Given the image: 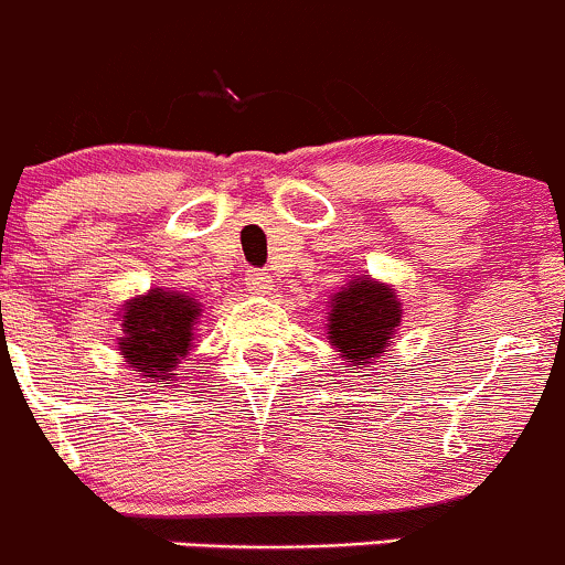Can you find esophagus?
Returning <instances> with one entry per match:
<instances>
[{"instance_id":"esophagus-1","label":"esophagus","mask_w":565,"mask_h":565,"mask_svg":"<svg viewBox=\"0 0 565 565\" xmlns=\"http://www.w3.org/2000/svg\"><path fill=\"white\" fill-rule=\"evenodd\" d=\"M245 285H247V290H253V294H271V288H275V285H271V275L264 269L247 271Z\"/></svg>"}]
</instances>
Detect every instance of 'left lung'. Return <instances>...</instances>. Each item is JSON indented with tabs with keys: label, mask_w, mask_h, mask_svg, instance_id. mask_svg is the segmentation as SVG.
<instances>
[{
	"label": "left lung",
	"mask_w": 565,
	"mask_h": 565,
	"mask_svg": "<svg viewBox=\"0 0 565 565\" xmlns=\"http://www.w3.org/2000/svg\"><path fill=\"white\" fill-rule=\"evenodd\" d=\"M398 323L402 307L393 288L374 282L372 277L350 282L331 299L329 339L337 353L355 366H366L385 353Z\"/></svg>",
	"instance_id": "8db88e82"
}]
</instances>
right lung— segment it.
Wrapping results in <instances>:
<instances>
[{"label": "right lung", "instance_id": "1", "mask_svg": "<svg viewBox=\"0 0 565 565\" xmlns=\"http://www.w3.org/2000/svg\"><path fill=\"white\" fill-rule=\"evenodd\" d=\"M199 320L196 299L169 290H150L129 301L120 320V355L156 385H169V374L191 350L193 323Z\"/></svg>", "mask_w": 565, "mask_h": 565}]
</instances>
